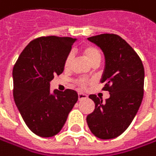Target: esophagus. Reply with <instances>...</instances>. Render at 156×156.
<instances>
[{
    "label": "esophagus",
    "mask_w": 156,
    "mask_h": 156,
    "mask_svg": "<svg viewBox=\"0 0 156 156\" xmlns=\"http://www.w3.org/2000/svg\"><path fill=\"white\" fill-rule=\"evenodd\" d=\"M77 96H79V100H82V99H84V98H87V94H83V93H79Z\"/></svg>",
    "instance_id": "34e87169"
}]
</instances>
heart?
<instances>
[{
	"mask_svg": "<svg viewBox=\"0 0 156 156\" xmlns=\"http://www.w3.org/2000/svg\"><path fill=\"white\" fill-rule=\"evenodd\" d=\"M82 53H83V55L85 56V58L91 63H94L95 62H100L101 52L96 47H94L93 45H86V46H84L82 48ZM72 58H73L72 54H71V53H69V54L66 56V58H65V61H64V68H68L70 66V63L72 62ZM80 84L81 86H84L85 81L80 80Z\"/></svg>",
	"mask_w": 156,
	"mask_h": 156,
	"instance_id": "heart-1",
	"label": "heart"
}]
</instances>
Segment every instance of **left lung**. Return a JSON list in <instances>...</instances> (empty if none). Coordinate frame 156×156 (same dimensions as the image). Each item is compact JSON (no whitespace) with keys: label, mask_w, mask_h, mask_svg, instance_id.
Masks as SVG:
<instances>
[{"label":"left lung","mask_w":156,"mask_h":156,"mask_svg":"<svg viewBox=\"0 0 156 156\" xmlns=\"http://www.w3.org/2000/svg\"><path fill=\"white\" fill-rule=\"evenodd\" d=\"M88 40L103 51L105 67L100 82L110 95L105 101L95 94L89 96L95 108L87 116V123L98 139H114L127 129L141 105L144 67L136 51L119 35L104 34Z\"/></svg>","instance_id":"obj_1"}]
</instances>
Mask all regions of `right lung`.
I'll return each mask as SVG.
<instances>
[{
    "label": "right lung",
    "mask_w": 156,
    "mask_h": 156,
    "mask_svg": "<svg viewBox=\"0 0 156 156\" xmlns=\"http://www.w3.org/2000/svg\"><path fill=\"white\" fill-rule=\"evenodd\" d=\"M76 41L47 36L30 42L13 68L14 100L29 129L39 136L57 135L79 96L74 90L50 91V81L64 70V61Z\"/></svg>",
    "instance_id": "right-lung-1"
}]
</instances>
